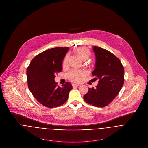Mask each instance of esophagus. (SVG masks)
Wrapping results in <instances>:
<instances>
[{
	"label": "esophagus",
	"instance_id": "obj_1",
	"mask_svg": "<svg viewBox=\"0 0 148 148\" xmlns=\"http://www.w3.org/2000/svg\"><path fill=\"white\" fill-rule=\"evenodd\" d=\"M79 85H77V84H72V87L73 88H76V87H79Z\"/></svg>",
	"mask_w": 148,
	"mask_h": 148
}]
</instances>
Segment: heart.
Segmentation results:
<instances>
[{
    "mask_svg": "<svg viewBox=\"0 0 148 148\" xmlns=\"http://www.w3.org/2000/svg\"><path fill=\"white\" fill-rule=\"evenodd\" d=\"M75 53L77 54L81 59L85 60L88 59L90 55L91 52L89 49L85 47H77L75 50ZM68 55H67L64 57L63 62V66H66L68 63ZM86 75L85 71L82 70H72L68 74V77L69 80L75 82H79L82 80V77H84Z\"/></svg>",
    "mask_w": 148,
    "mask_h": 148,
    "instance_id": "heart-1",
    "label": "heart"
}]
</instances>
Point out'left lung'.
Returning a JSON list of instances; mask_svg holds the SVG:
<instances>
[{
  "mask_svg": "<svg viewBox=\"0 0 148 148\" xmlns=\"http://www.w3.org/2000/svg\"><path fill=\"white\" fill-rule=\"evenodd\" d=\"M95 69L92 75L99 79L96 88H89L84 96L88 103L103 108L110 103L119 93L124 84V68L121 60L113 54L94 46Z\"/></svg>",
  "mask_w": 148,
  "mask_h": 148,
  "instance_id": "1",
  "label": "left lung"
}]
</instances>
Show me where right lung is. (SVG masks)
Returning a JSON list of instances; mask_svg holds the SVG:
<instances>
[{
  "label": "right lung",
  "instance_id": "1",
  "mask_svg": "<svg viewBox=\"0 0 148 148\" xmlns=\"http://www.w3.org/2000/svg\"><path fill=\"white\" fill-rule=\"evenodd\" d=\"M68 47H55L36 55L27 68V81L30 92L43 106H60L67 101L72 89L67 82L62 87L54 80L55 74L62 71L63 60Z\"/></svg>",
  "mask_w": 148,
  "mask_h": 148
}]
</instances>
